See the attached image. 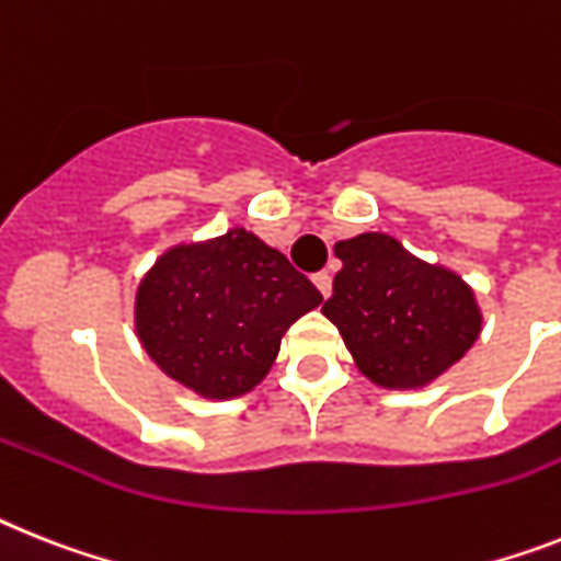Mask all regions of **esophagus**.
Returning <instances> with one entry per match:
<instances>
[{"mask_svg": "<svg viewBox=\"0 0 561 561\" xmlns=\"http://www.w3.org/2000/svg\"><path fill=\"white\" fill-rule=\"evenodd\" d=\"M313 285H317V290L324 296V299L331 296L333 279H331V276H328V273H313Z\"/></svg>", "mask_w": 561, "mask_h": 561, "instance_id": "esophagus-1", "label": "esophagus"}]
</instances>
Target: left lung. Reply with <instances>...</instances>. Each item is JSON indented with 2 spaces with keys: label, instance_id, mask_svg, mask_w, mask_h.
Masks as SVG:
<instances>
[{
  "label": "left lung",
  "instance_id": "obj_1",
  "mask_svg": "<svg viewBox=\"0 0 561 561\" xmlns=\"http://www.w3.org/2000/svg\"><path fill=\"white\" fill-rule=\"evenodd\" d=\"M342 271L322 313L339 328L356 368L388 390L439 379L482 333L477 294L456 271L368 230L333 244Z\"/></svg>",
  "mask_w": 561,
  "mask_h": 561
}]
</instances>
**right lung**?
Wrapping results in <instances>:
<instances>
[{
    "label": "right lung",
    "instance_id": "add662e5",
    "mask_svg": "<svg viewBox=\"0 0 561 561\" xmlns=\"http://www.w3.org/2000/svg\"><path fill=\"white\" fill-rule=\"evenodd\" d=\"M322 294L256 233L230 228L179 242L136 288L134 328L145 353L202 399L251 393L276 362L282 336Z\"/></svg>",
    "mask_w": 561,
    "mask_h": 561
}]
</instances>
